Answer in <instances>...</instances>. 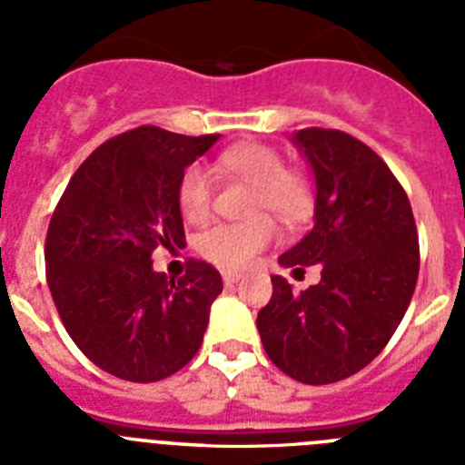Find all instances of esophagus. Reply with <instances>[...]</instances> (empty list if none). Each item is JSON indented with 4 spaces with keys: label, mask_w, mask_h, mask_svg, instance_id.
<instances>
[{
    "label": "esophagus",
    "mask_w": 465,
    "mask_h": 465,
    "mask_svg": "<svg viewBox=\"0 0 465 465\" xmlns=\"http://www.w3.org/2000/svg\"><path fill=\"white\" fill-rule=\"evenodd\" d=\"M242 279L240 272H223V282L225 286H232V283H237Z\"/></svg>",
    "instance_id": "esophagus-1"
}]
</instances>
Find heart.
Returning a JSON list of instances; mask_svg holds the SVG:
<instances>
[{
    "label": "heart",
    "mask_w": 465,
    "mask_h": 465,
    "mask_svg": "<svg viewBox=\"0 0 465 465\" xmlns=\"http://www.w3.org/2000/svg\"><path fill=\"white\" fill-rule=\"evenodd\" d=\"M221 170L240 176L256 188L252 212H268L277 216L282 223H300L312 212V186L298 172H289L283 158L270 146L262 143H242L228 149L219 158ZM213 183L212 174L204 167L195 165L183 174L179 188V204L188 221H204L212 212ZM272 221L258 219L242 221V223H219L204 230L197 249L204 258L221 265V268H244L253 261L261 249L272 242Z\"/></svg>",
    "instance_id": "obj_1"
}]
</instances>
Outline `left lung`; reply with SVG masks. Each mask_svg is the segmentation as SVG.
<instances>
[{
  "label": "left lung",
  "mask_w": 465,
  "mask_h": 465,
  "mask_svg": "<svg viewBox=\"0 0 465 465\" xmlns=\"http://www.w3.org/2000/svg\"><path fill=\"white\" fill-rule=\"evenodd\" d=\"M291 142L314 176V225L279 265H322V282L293 293L274 274L256 323L279 371L302 384H332L371 363L408 312L417 225L408 195L371 146L322 127L298 130Z\"/></svg>",
  "instance_id": "1"
}]
</instances>
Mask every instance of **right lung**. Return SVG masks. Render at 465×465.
Instances as JSON below:
<instances>
[{
    "label": "right lung",
    "instance_id": "obj_1",
    "mask_svg": "<svg viewBox=\"0 0 465 465\" xmlns=\"http://www.w3.org/2000/svg\"><path fill=\"white\" fill-rule=\"evenodd\" d=\"M216 142L153 125L118 134L84 160L53 212L48 289L69 338L109 375L165 380L203 344L221 274L191 261L174 282L151 253L183 244V172Z\"/></svg>",
    "mask_w": 465,
    "mask_h": 465
}]
</instances>
